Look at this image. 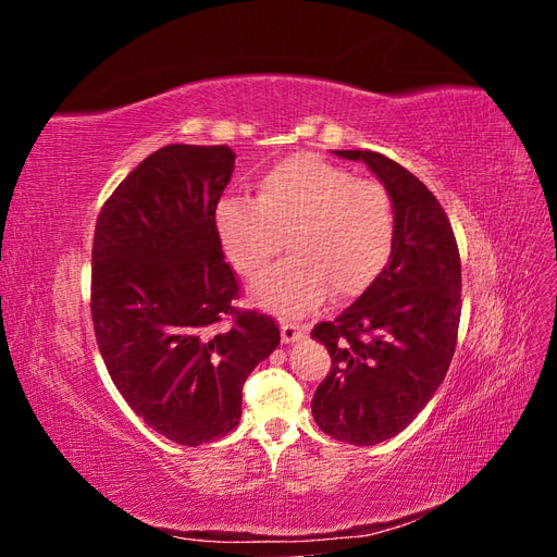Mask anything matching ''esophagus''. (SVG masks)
<instances>
[{
	"instance_id": "obj_1",
	"label": "esophagus",
	"mask_w": 557,
	"mask_h": 557,
	"mask_svg": "<svg viewBox=\"0 0 557 557\" xmlns=\"http://www.w3.org/2000/svg\"><path fill=\"white\" fill-rule=\"evenodd\" d=\"M305 334H307V327H305V325L290 323V320H283V323H281L283 344H295V342H299Z\"/></svg>"
}]
</instances>
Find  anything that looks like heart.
I'll return each instance as SVG.
<instances>
[{
  "instance_id": "1",
  "label": "heart",
  "mask_w": 557,
  "mask_h": 557,
  "mask_svg": "<svg viewBox=\"0 0 557 557\" xmlns=\"http://www.w3.org/2000/svg\"><path fill=\"white\" fill-rule=\"evenodd\" d=\"M215 234L246 278L258 276L288 237L290 258L250 288L260 307L307 315L330 290L358 297L393 256L395 207L374 178H356L315 153H295L258 178V197L218 201Z\"/></svg>"
}]
</instances>
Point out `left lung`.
Wrapping results in <instances>:
<instances>
[{
  "instance_id": "left-lung-1",
  "label": "left lung",
  "mask_w": 557,
  "mask_h": 557,
  "mask_svg": "<svg viewBox=\"0 0 557 557\" xmlns=\"http://www.w3.org/2000/svg\"><path fill=\"white\" fill-rule=\"evenodd\" d=\"M364 162L395 207V246L381 276L311 332L332 367L311 399L318 428L336 442L374 446L425 409L458 342L460 252L436 197L409 170L374 150H334Z\"/></svg>"
}]
</instances>
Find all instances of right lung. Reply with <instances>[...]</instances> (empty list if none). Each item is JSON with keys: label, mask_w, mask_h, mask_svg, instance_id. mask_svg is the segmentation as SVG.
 Wrapping results in <instances>:
<instances>
[{"label": "right lung", "mask_w": 557, "mask_h": 557, "mask_svg": "<svg viewBox=\"0 0 557 557\" xmlns=\"http://www.w3.org/2000/svg\"><path fill=\"white\" fill-rule=\"evenodd\" d=\"M234 158L227 146H164L117 185L95 227L99 352L132 411L183 446L239 425L244 381L281 342L272 318L234 307L239 283L213 223Z\"/></svg>", "instance_id": "obj_1"}]
</instances>
